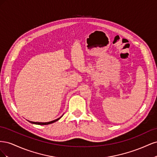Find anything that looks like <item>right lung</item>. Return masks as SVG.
<instances>
[{
  "instance_id": "1",
  "label": "right lung",
  "mask_w": 157,
  "mask_h": 157,
  "mask_svg": "<svg viewBox=\"0 0 157 157\" xmlns=\"http://www.w3.org/2000/svg\"><path fill=\"white\" fill-rule=\"evenodd\" d=\"M62 117V116H61ZM59 117L58 118H57V119L54 120V121H50V122H32V121H29L31 123H32V124H39V125H47V124H52V123L53 122H55L56 121H58L59 119H60V118H61Z\"/></svg>"
}]
</instances>
